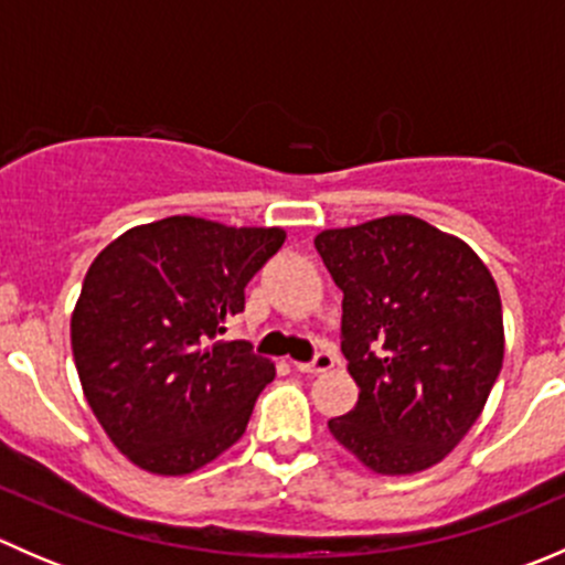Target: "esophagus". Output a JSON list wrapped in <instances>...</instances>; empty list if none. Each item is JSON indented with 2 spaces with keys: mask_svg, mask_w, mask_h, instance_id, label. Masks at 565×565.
Returning a JSON list of instances; mask_svg holds the SVG:
<instances>
[{
  "mask_svg": "<svg viewBox=\"0 0 565 565\" xmlns=\"http://www.w3.org/2000/svg\"><path fill=\"white\" fill-rule=\"evenodd\" d=\"M333 363H335L333 352L319 350L309 363H295V369H298V372H303V374H322V372H328V369H333Z\"/></svg>",
  "mask_w": 565,
  "mask_h": 565,
  "instance_id": "1",
  "label": "esophagus"
}]
</instances>
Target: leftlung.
<instances>
[{
	"mask_svg": "<svg viewBox=\"0 0 565 565\" xmlns=\"http://www.w3.org/2000/svg\"><path fill=\"white\" fill-rule=\"evenodd\" d=\"M358 404L328 429L374 472L409 476L470 431L503 366L498 284L459 237L415 215L324 230Z\"/></svg>",
	"mask_w": 565,
	"mask_h": 565,
	"instance_id": "8db88e82",
	"label": "left lung"
}]
</instances>
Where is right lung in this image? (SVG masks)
Masks as SVG:
<instances>
[{
  "instance_id": "1",
  "label": "right lung",
  "mask_w": 565,
  "mask_h": 565,
  "mask_svg": "<svg viewBox=\"0 0 565 565\" xmlns=\"http://www.w3.org/2000/svg\"><path fill=\"white\" fill-rule=\"evenodd\" d=\"M284 237L172 215L128 230L89 265L71 319L78 380L141 470L185 476L243 437L276 366L221 335Z\"/></svg>"
}]
</instances>
